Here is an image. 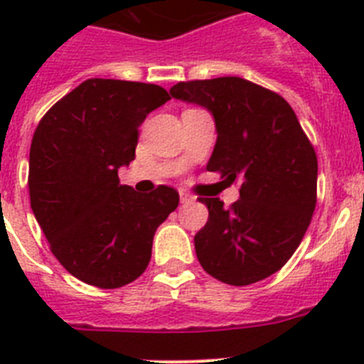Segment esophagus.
<instances>
[{"label": "esophagus", "mask_w": 364, "mask_h": 364, "mask_svg": "<svg viewBox=\"0 0 364 364\" xmlns=\"http://www.w3.org/2000/svg\"><path fill=\"white\" fill-rule=\"evenodd\" d=\"M195 200V197H193V195H189L188 191H180V202H182V204H189V202H193Z\"/></svg>", "instance_id": "esophagus-1"}]
</instances>
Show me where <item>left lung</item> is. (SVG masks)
I'll list each match as a JSON object with an SVG mask.
<instances>
[{"label": "left lung", "mask_w": 364, "mask_h": 364, "mask_svg": "<svg viewBox=\"0 0 364 364\" xmlns=\"http://www.w3.org/2000/svg\"><path fill=\"white\" fill-rule=\"evenodd\" d=\"M169 95L213 112L218 136L208 171L239 184L230 208L200 197L210 218L195 235L198 262L231 286L269 277L294 255L317 204V154L294 109L239 76L180 82Z\"/></svg>", "instance_id": "1"}]
</instances>
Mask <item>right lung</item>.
<instances>
[{"instance_id":"right-lung-1","label":"right lung","mask_w":364,"mask_h":364,"mask_svg":"<svg viewBox=\"0 0 364 364\" xmlns=\"http://www.w3.org/2000/svg\"><path fill=\"white\" fill-rule=\"evenodd\" d=\"M171 98L160 85L91 78L58 100L38 124L28 156L32 213L60 264L112 290L146 272L156 228L178 191L138 193L118 169L134 160L138 127Z\"/></svg>"}]
</instances>
